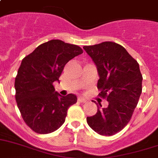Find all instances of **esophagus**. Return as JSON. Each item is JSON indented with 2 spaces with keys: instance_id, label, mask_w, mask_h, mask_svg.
<instances>
[{
  "instance_id": "obj_1",
  "label": "esophagus",
  "mask_w": 158,
  "mask_h": 158,
  "mask_svg": "<svg viewBox=\"0 0 158 158\" xmlns=\"http://www.w3.org/2000/svg\"><path fill=\"white\" fill-rule=\"evenodd\" d=\"M77 101L79 102H82V103H85V102H87V100H86L85 98H82V97H79V98H78V99H77Z\"/></svg>"
}]
</instances>
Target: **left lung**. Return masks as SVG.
<instances>
[{
    "mask_svg": "<svg viewBox=\"0 0 158 158\" xmlns=\"http://www.w3.org/2000/svg\"><path fill=\"white\" fill-rule=\"evenodd\" d=\"M83 48L97 66L99 95L108 102L106 107L97 104L98 112L87 117V123L100 135H114L129 123L138 103L142 90L139 64L115 42L105 41Z\"/></svg>",
    "mask_w": 158,
    "mask_h": 158,
    "instance_id": "8db88e82",
    "label": "left lung"
}]
</instances>
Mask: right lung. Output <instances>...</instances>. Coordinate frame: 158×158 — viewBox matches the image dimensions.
Instances as JSON below:
<instances>
[{
    "label": "right lung",
    "instance_id": "right-lung-1",
    "mask_svg": "<svg viewBox=\"0 0 158 158\" xmlns=\"http://www.w3.org/2000/svg\"><path fill=\"white\" fill-rule=\"evenodd\" d=\"M82 52L76 44L51 40L21 61L15 78V97L23 120L36 133L56 131L64 124L69 108L77 102L76 95L60 96L52 84L59 81L67 62Z\"/></svg>",
    "mask_w": 158,
    "mask_h": 158
}]
</instances>
